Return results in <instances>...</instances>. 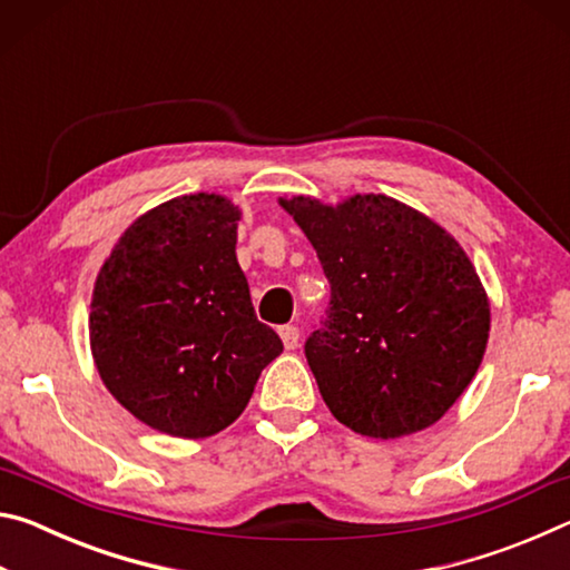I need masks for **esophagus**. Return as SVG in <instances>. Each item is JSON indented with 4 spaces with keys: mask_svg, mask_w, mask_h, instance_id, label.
<instances>
[{
    "mask_svg": "<svg viewBox=\"0 0 570 570\" xmlns=\"http://www.w3.org/2000/svg\"><path fill=\"white\" fill-rule=\"evenodd\" d=\"M278 334H282V342H284L286 350H296V346H298V326L286 324V326H282V330H278Z\"/></svg>",
    "mask_w": 570,
    "mask_h": 570,
    "instance_id": "obj_1",
    "label": "esophagus"
}]
</instances>
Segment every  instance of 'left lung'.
Here are the masks:
<instances>
[{"label": "left lung", "instance_id": "1", "mask_svg": "<svg viewBox=\"0 0 570 570\" xmlns=\"http://www.w3.org/2000/svg\"><path fill=\"white\" fill-rule=\"evenodd\" d=\"M282 206L312 240L332 296L304 344L326 407L366 438L430 428L482 362L490 306L448 230L387 196Z\"/></svg>", "mask_w": 570, "mask_h": 570}]
</instances>
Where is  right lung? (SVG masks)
<instances>
[{"mask_svg":"<svg viewBox=\"0 0 570 570\" xmlns=\"http://www.w3.org/2000/svg\"><path fill=\"white\" fill-rule=\"evenodd\" d=\"M238 218L216 193L173 198L125 230L95 282L90 344L105 387L173 438L228 428L284 352L236 262Z\"/></svg>","mask_w":570,"mask_h":570,"instance_id":"1","label":"right lung"}]
</instances>
